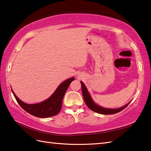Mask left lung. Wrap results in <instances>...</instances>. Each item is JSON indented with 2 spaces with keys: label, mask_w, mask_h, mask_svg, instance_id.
<instances>
[{
  "label": "left lung",
  "mask_w": 151,
  "mask_h": 151,
  "mask_svg": "<svg viewBox=\"0 0 151 151\" xmlns=\"http://www.w3.org/2000/svg\"><path fill=\"white\" fill-rule=\"evenodd\" d=\"M81 86H82V92H83V98H84V100L85 103H86L88 108L91 109V110L94 111V112H96V113L100 114H105V115H110V114H114L118 113V112L121 111L122 109L125 108L126 107L129 105V104L131 102H129L127 104H125V106L121 107V108H116V109L104 108V107L98 105L97 104H96L94 102V101L93 100L91 95H90L89 92L88 91V90L86 88V86L84 85V84L82 81H81Z\"/></svg>",
  "instance_id": "1"
}]
</instances>
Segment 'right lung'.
<instances>
[{"mask_svg": "<svg viewBox=\"0 0 151 151\" xmlns=\"http://www.w3.org/2000/svg\"><path fill=\"white\" fill-rule=\"evenodd\" d=\"M75 80V78L71 77L63 82L57 88L53 94L47 100L37 104H29L24 102L16 96L15 93L12 90L14 96L16 101L24 110L29 114L37 117H49L58 114L61 111L63 99L66 92L68 87L69 86L71 82Z\"/></svg>", "mask_w": 151, "mask_h": 151, "instance_id": "add662e5", "label": "right lung"}]
</instances>
